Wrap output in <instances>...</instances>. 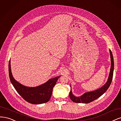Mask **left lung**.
Instances as JSON below:
<instances>
[{
  "mask_svg": "<svg viewBox=\"0 0 121 121\" xmlns=\"http://www.w3.org/2000/svg\"><path fill=\"white\" fill-rule=\"evenodd\" d=\"M110 55H111V66L110 69V72L109 74V76L108 81L104 86L99 89H97L95 91L87 92L84 93L83 95L80 96L76 97L72 93L71 89L69 92V97L70 99L73 101V102L76 103H89L92 101L95 100L97 98H99L101 95H102L104 93L106 92L109 86H110L111 83L112 82V76H113V72H114V58H113L111 50L110 49Z\"/></svg>",
  "mask_w": 121,
  "mask_h": 121,
  "instance_id": "left-lung-1",
  "label": "left lung"
}]
</instances>
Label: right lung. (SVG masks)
<instances>
[{
    "label": "right lung",
    "instance_id": "obj_1",
    "mask_svg": "<svg viewBox=\"0 0 121 121\" xmlns=\"http://www.w3.org/2000/svg\"><path fill=\"white\" fill-rule=\"evenodd\" d=\"M9 76L15 90L26 102L32 104H41L48 102L52 95L53 88L60 76L49 79L40 86L30 87L26 86L15 80L11 71L10 61L9 64Z\"/></svg>",
    "mask_w": 121,
    "mask_h": 121
}]
</instances>
